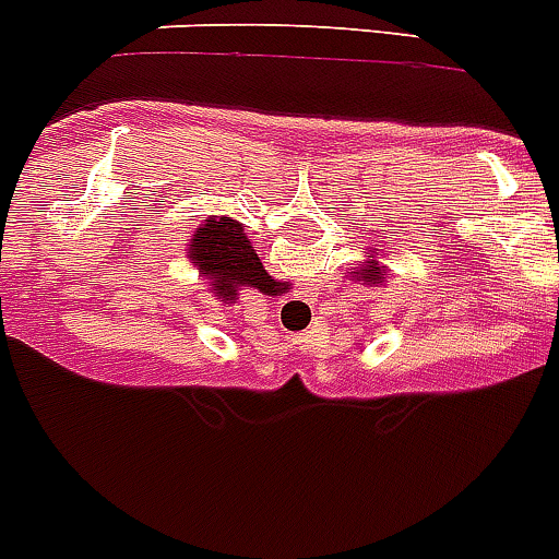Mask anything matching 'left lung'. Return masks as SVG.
Instances as JSON below:
<instances>
[{"mask_svg":"<svg viewBox=\"0 0 559 559\" xmlns=\"http://www.w3.org/2000/svg\"><path fill=\"white\" fill-rule=\"evenodd\" d=\"M350 281H361V284H367V286L384 284V270H381L379 259H376V255H370L367 261H361V267L356 270V273H350Z\"/></svg>","mask_w":559,"mask_h":559,"instance_id":"1","label":"left lung"}]
</instances>
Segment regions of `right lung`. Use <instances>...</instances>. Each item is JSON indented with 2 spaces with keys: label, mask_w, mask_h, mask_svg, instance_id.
<instances>
[{
  "label": "right lung",
  "mask_w": 559,
  "mask_h": 559,
  "mask_svg": "<svg viewBox=\"0 0 559 559\" xmlns=\"http://www.w3.org/2000/svg\"><path fill=\"white\" fill-rule=\"evenodd\" d=\"M189 261L209 278L214 295L234 304L239 289L253 286L264 295L278 292V281L264 270L242 223L230 217H209L189 242Z\"/></svg>",
  "instance_id": "obj_1"
}]
</instances>
